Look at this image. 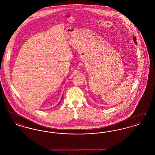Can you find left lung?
<instances>
[{"label":"left lung","mask_w":155,"mask_h":155,"mask_svg":"<svg viewBox=\"0 0 155 155\" xmlns=\"http://www.w3.org/2000/svg\"><path fill=\"white\" fill-rule=\"evenodd\" d=\"M133 39H134V41L135 43V44H137V41H136V37H134V38H133Z\"/></svg>","instance_id":"8db88e82"}]
</instances>
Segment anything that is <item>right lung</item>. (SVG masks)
Listing matches in <instances>:
<instances>
[{
  "instance_id": "right-lung-1",
  "label": "right lung",
  "mask_w": 155,
  "mask_h": 155,
  "mask_svg": "<svg viewBox=\"0 0 155 155\" xmlns=\"http://www.w3.org/2000/svg\"><path fill=\"white\" fill-rule=\"evenodd\" d=\"M61 99H62V98H61Z\"/></svg>"
}]
</instances>
